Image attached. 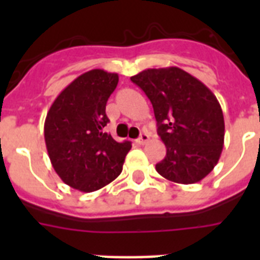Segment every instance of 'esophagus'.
Listing matches in <instances>:
<instances>
[{
	"instance_id": "obj_1",
	"label": "esophagus",
	"mask_w": 260,
	"mask_h": 260,
	"mask_svg": "<svg viewBox=\"0 0 260 260\" xmlns=\"http://www.w3.org/2000/svg\"><path fill=\"white\" fill-rule=\"evenodd\" d=\"M148 140H150V135H148V134H142V135H140V138H139L138 140H136V143H138L139 146H144V144H146V143L148 142Z\"/></svg>"
}]
</instances>
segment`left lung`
Returning a JSON list of instances; mask_svg holds the SVG:
<instances>
[{
	"label": "left lung",
	"mask_w": 260,
	"mask_h": 260,
	"mask_svg": "<svg viewBox=\"0 0 260 260\" xmlns=\"http://www.w3.org/2000/svg\"><path fill=\"white\" fill-rule=\"evenodd\" d=\"M131 81L150 98L166 146L156 171L183 185L204 179L217 165L224 146V116L216 95L179 67L147 69Z\"/></svg>",
	"instance_id": "obj_1"
}]
</instances>
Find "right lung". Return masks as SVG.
Here are the masks:
<instances>
[{"instance_id":"obj_1","label":"right lung","mask_w":260,"mask_h":260,"mask_svg":"<svg viewBox=\"0 0 260 260\" xmlns=\"http://www.w3.org/2000/svg\"><path fill=\"white\" fill-rule=\"evenodd\" d=\"M118 83L116 73L94 69L75 78L52 102L44 139L51 165L70 187L91 193L120 175L131 143L104 132L105 108Z\"/></svg>"}]
</instances>
